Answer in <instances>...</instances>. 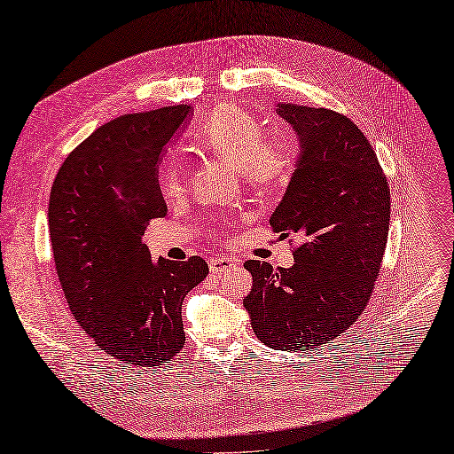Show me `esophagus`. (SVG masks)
<instances>
[{"instance_id":"1","label":"esophagus","mask_w":454,"mask_h":454,"mask_svg":"<svg viewBox=\"0 0 454 454\" xmlns=\"http://www.w3.org/2000/svg\"><path fill=\"white\" fill-rule=\"evenodd\" d=\"M235 265H237V263H235V261H232L231 257H214V259H210V263H208L210 270L215 272V274L227 272V270H231Z\"/></svg>"}]
</instances>
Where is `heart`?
Here are the masks:
<instances>
[{
  "instance_id": "1",
  "label": "heart",
  "mask_w": 454,
  "mask_h": 454,
  "mask_svg": "<svg viewBox=\"0 0 454 454\" xmlns=\"http://www.w3.org/2000/svg\"><path fill=\"white\" fill-rule=\"evenodd\" d=\"M197 144L219 160L240 170L242 180L254 189H269L292 176L297 144L290 132H265L263 125L244 109L219 106L197 132ZM160 187L177 195L184 187L182 167L176 160L164 164Z\"/></svg>"
}]
</instances>
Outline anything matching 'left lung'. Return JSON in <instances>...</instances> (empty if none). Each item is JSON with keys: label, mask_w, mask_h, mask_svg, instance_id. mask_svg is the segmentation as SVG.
<instances>
[{"label": "left lung", "mask_w": 454, "mask_h": 454, "mask_svg": "<svg viewBox=\"0 0 454 454\" xmlns=\"http://www.w3.org/2000/svg\"><path fill=\"white\" fill-rule=\"evenodd\" d=\"M277 114L301 149L270 225L301 244L290 269L246 261L254 287L242 303L259 340L297 352L345 333L367 307L387 248L390 189L348 117L299 104H278Z\"/></svg>", "instance_id": "left-lung-1"}]
</instances>
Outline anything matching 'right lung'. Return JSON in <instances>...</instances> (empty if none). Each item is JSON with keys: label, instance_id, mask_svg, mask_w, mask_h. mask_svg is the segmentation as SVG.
Returning a JSON list of instances; mask_svg holds the SVG:
<instances>
[{"label": "right lung", "instance_id": "1", "mask_svg": "<svg viewBox=\"0 0 454 454\" xmlns=\"http://www.w3.org/2000/svg\"><path fill=\"white\" fill-rule=\"evenodd\" d=\"M189 115L184 104L106 122L66 157L51 189V246L67 305L96 347L138 367L184 348V297L208 274L199 255L151 261L142 240L151 219L167 215L157 168Z\"/></svg>", "mask_w": 454, "mask_h": 454}]
</instances>
